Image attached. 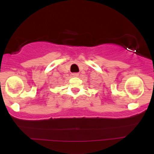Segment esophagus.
<instances>
[{
  "label": "esophagus",
  "instance_id": "obj_1",
  "mask_svg": "<svg viewBox=\"0 0 154 154\" xmlns=\"http://www.w3.org/2000/svg\"><path fill=\"white\" fill-rule=\"evenodd\" d=\"M72 76H73V77H78L79 74H78V73H73Z\"/></svg>",
  "mask_w": 154,
  "mask_h": 154
}]
</instances>
